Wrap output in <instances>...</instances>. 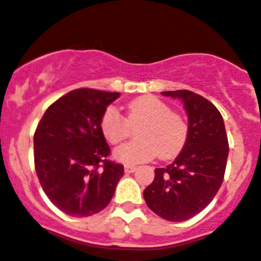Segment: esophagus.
Returning a JSON list of instances; mask_svg holds the SVG:
<instances>
[{
  "label": "esophagus",
  "mask_w": 261,
  "mask_h": 261,
  "mask_svg": "<svg viewBox=\"0 0 261 261\" xmlns=\"http://www.w3.org/2000/svg\"><path fill=\"white\" fill-rule=\"evenodd\" d=\"M137 168L135 167V165H125V168H124V171H125V173H132V172H135Z\"/></svg>",
  "instance_id": "obj_1"
}]
</instances>
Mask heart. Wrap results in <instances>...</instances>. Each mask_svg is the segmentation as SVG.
I'll return each mask as SVG.
<instances>
[{"label":"heart","instance_id":"obj_1","mask_svg":"<svg viewBox=\"0 0 261 261\" xmlns=\"http://www.w3.org/2000/svg\"><path fill=\"white\" fill-rule=\"evenodd\" d=\"M136 127L139 140L118 146L113 152V157L122 164H140L157 154L163 160L173 159L184 148L189 132L184 118L154 96H141L130 101L126 118L115 107H108L101 116V133L112 145L124 141Z\"/></svg>","mask_w":261,"mask_h":261}]
</instances>
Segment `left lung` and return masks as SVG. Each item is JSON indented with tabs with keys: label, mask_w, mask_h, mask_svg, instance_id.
I'll return each instance as SVG.
<instances>
[{
	"label": "left lung",
	"mask_w": 261,
	"mask_h": 261,
	"mask_svg": "<svg viewBox=\"0 0 261 261\" xmlns=\"http://www.w3.org/2000/svg\"><path fill=\"white\" fill-rule=\"evenodd\" d=\"M161 94L182 101L188 139L172 164L154 169V180L144 191V199L165 220L185 221L201 212L220 189L229 146L223 117L211 101L191 90Z\"/></svg>",
	"instance_id": "obj_1"
}]
</instances>
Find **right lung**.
<instances>
[{
  "label": "right lung",
  "mask_w": 261,
  "mask_h": 261,
  "mask_svg": "<svg viewBox=\"0 0 261 261\" xmlns=\"http://www.w3.org/2000/svg\"><path fill=\"white\" fill-rule=\"evenodd\" d=\"M120 93L74 89L46 109L34 132V167L45 195L69 216L87 217L111 203L124 165L108 160L111 148L100 120Z\"/></svg>",
  "instance_id": "add662e5"
}]
</instances>
